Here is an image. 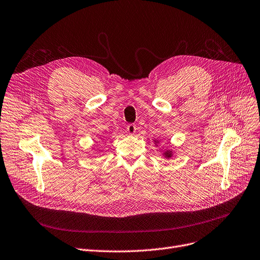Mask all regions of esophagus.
Segmentation results:
<instances>
[{
	"label": "esophagus",
	"mask_w": 260,
	"mask_h": 260,
	"mask_svg": "<svg viewBox=\"0 0 260 260\" xmlns=\"http://www.w3.org/2000/svg\"><path fill=\"white\" fill-rule=\"evenodd\" d=\"M126 131H127V133L129 135H134L135 133H136V131H137V126L135 125V124H128L127 127H126Z\"/></svg>",
	"instance_id": "1"
}]
</instances>
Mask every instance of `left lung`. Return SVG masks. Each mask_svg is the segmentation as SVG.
<instances>
[{"mask_svg": "<svg viewBox=\"0 0 260 260\" xmlns=\"http://www.w3.org/2000/svg\"><path fill=\"white\" fill-rule=\"evenodd\" d=\"M164 155H165V157H167V158H170V157L172 156V152H171V151H167V152L164 153Z\"/></svg>", "mask_w": 260, "mask_h": 260, "instance_id": "1", "label": "left lung"}]
</instances>
